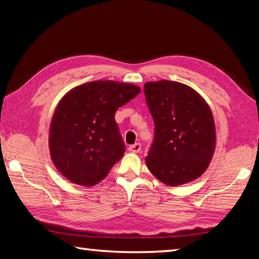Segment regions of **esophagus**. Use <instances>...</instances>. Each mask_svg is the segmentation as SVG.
<instances>
[{"label": "esophagus", "mask_w": 259, "mask_h": 259, "mask_svg": "<svg viewBox=\"0 0 259 259\" xmlns=\"http://www.w3.org/2000/svg\"><path fill=\"white\" fill-rule=\"evenodd\" d=\"M129 150L133 153H139L140 150H142V145H140L139 143H136L134 145L129 146Z\"/></svg>", "instance_id": "34e87169"}]
</instances>
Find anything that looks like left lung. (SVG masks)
<instances>
[{
	"label": "left lung",
	"instance_id": "left-lung-1",
	"mask_svg": "<svg viewBox=\"0 0 259 259\" xmlns=\"http://www.w3.org/2000/svg\"><path fill=\"white\" fill-rule=\"evenodd\" d=\"M144 93L155 125L146 165L167 186L195 180L207 168L215 148V124L207 103L176 81L146 82Z\"/></svg>",
	"mask_w": 259,
	"mask_h": 259
}]
</instances>
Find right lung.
I'll list each match as a JSON object with an SVG mask.
<instances>
[{
  "instance_id": "1",
  "label": "right lung",
  "mask_w": 259,
  "mask_h": 259,
  "mask_svg": "<svg viewBox=\"0 0 259 259\" xmlns=\"http://www.w3.org/2000/svg\"><path fill=\"white\" fill-rule=\"evenodd\" d=\"M139 93L135 84L97 80L73 88L60 101L49 143L52 161L68 180L91 187L109 175L125 150L115 112Z\"/></svg>"
}]
</instances>
